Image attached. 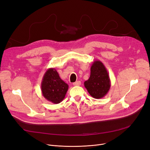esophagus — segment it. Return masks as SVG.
Segmentation results:
<instances>
[{
    "label": "esophagus",
    "mask_w": 150,
    "mask_h": 150,
    "mask_svg": "<svg viewBox=\"0 0 150 150\" xmlns=\"http://www.w3.org/2000/svg\"><path fill=\"white\" fill-rule=\"evenodd\" d=\"M80 84H81V81H77L73 83L74 86H80Z\"/></svg>",
    "instance_id": "1"
}]
</instances>
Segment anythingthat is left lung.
Returning <instances> with one entry per match:
<instances>
[{
    "label": "left lung",
    "instance_id": "obj_1",
    "mask_svg": "<svg viewBox=\"0 0 150 150\" xmlns=\"http://www.w3.org/2000/svg\"><path fill=\"white\" fill-rule=\"evenodd\" d=\"M84 85L94 98H101L108 93L111 88V80L108 70L101 61L95 60L92 63L90 77L84 81Z\"/></svg>",
    "mask_w": 150,
    "mask_h": 150
}]
</instances>
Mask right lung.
I'll list each match as a JSON object with an SVG mask.
<instances>
[{"label": "right lung", "mask_w": 150, "mask_h": 150, "mask_svg": "<svg viewBox=\"0 0 150 150\" xmlns=\"http://www.w3.org/2000/svg\"><path fill=\"white\" fill-rule=\"evenodd\" d=\"M43 97L54 104H58L65 98L69 85L61 79L54 68H49L45 72L41 82Z\"/></svg>", "instance_id": "right-lung-1"}]
</instances>
